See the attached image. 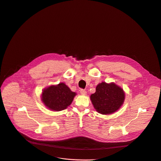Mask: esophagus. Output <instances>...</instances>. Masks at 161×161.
Returning <instances> with one entry per match:
<instances>
[{"label": "esophagus", "mask_w": 161, "mask_h": 161, "mask_svg": "<svg viewBox=\"0 0 161 161\" xmlns=\"http://www.w3.org/2000/svg\"><path fill=\"white\" fill-rule=\"evenodd\" d=\"M80 93H81V95H85L86 94V91L85 90H83V89H81V90H80Z\"/></svg>", "instance_id": "esophagus-1"}]
</instances>
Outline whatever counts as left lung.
<instances>
[{"instance_id":"8db88e82","label":"left lung","mask_w":161,"mask_h":161,"mask_svg":"<svg viewBox=\"0 0 161 161\" xmlns=\"http://www.w3.org/2000/svg\"><path fill=\"white\" fill-rule=\"evenodd\" d=\"M125 99L123 89L115 83L102 81L96 86V91L90 95L91 102L96 111L108 115L118 111Z\"/></svg>"}]
</instances>
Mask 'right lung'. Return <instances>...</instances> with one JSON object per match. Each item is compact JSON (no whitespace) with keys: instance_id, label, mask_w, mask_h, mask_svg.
Returning a JSON list of instances; mask_svg holds the SVG:
<instances>
[{"instance_id":"obj_1","label":"right lung","mask_w":161,"mask_h":161,"mask_svg":"<svg viewBox=\"0 0 161 161\" xmlns=\"http://www.w3.org/2000/svg\"><path fill=\"white\" fill-rule=\"evenodd\" d=\"M76 95L64 83L52 85L45 88L41 94V100L46 108L53 111H61L70 105Z\"/></svg>"}]
</instances>
